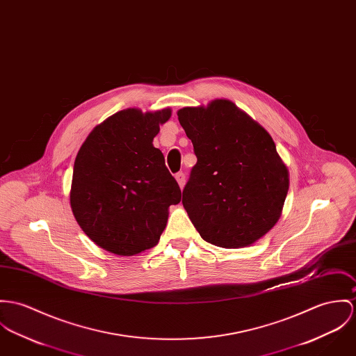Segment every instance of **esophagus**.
<instances>
[{
	"label": "esophagus",
	"instance_id": "34e87169",
	"mask_svg": "<svg viewBox=\"0 0 356 356\" xmlns=\"http://www.w3.org/2000/svg\"><path fill=\"white\" fill-rule=\"evenodd\" d=\"M175 178H177V181H178V185L181 186V188H184L185 186V182H186V177H185V174L181 171V172H177L175 174Z\"/></svg>",
	"mask_w": 356,
	"mask_h": 356
}]
</instances>
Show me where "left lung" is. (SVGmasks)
Instances as JSON below:
<instances>
[{
    "instance_id": "obj_1",
    "label": "left lung",
    "mask_w": 356,
    "mask_h": 356,
    "mask_svg": "<svg viewBox=\"0 0 356 356\" xmlns=\"http://www.w3.org/2000/svg\"><path fill=\"white\" fill-rule=\"evenodd\" d=\"M197 163L182 204L201 238L236 249L254 243L280 218L289 170L269 133L226 99L178 111Z\"/></svg>"
}]
</instances>
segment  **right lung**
<instances>
[{
	"mask_svg": "<svg viewBox=\"0 0 356 356\" xmlns=\"http://www.w3.org/2000/svg\"><path fill=\"white\" fill-rule=\"evenodd\" d=\"M170 108L118 111L92 130L73 165L70 207L83 231L118 256L158 245L181 189L152 141Z\"/></svg>",
	"mask_w": 356,
	"mask_h": 356,
	"instance_id": "obj_1",
	"label": "right lung"
}]
</instances>
